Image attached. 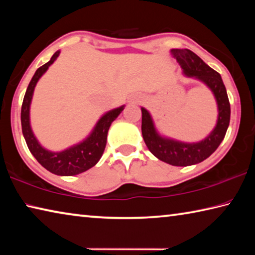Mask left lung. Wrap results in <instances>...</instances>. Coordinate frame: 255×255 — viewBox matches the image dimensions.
<instances>
[{
	"label": "left lung",
	"instance_id": "obj_1",
	"mask_svg": "<svg viewBox=\"0 0 255 255\" xmlns=\"http://www.w3.org/2000/svg\"><path fill=\"white\" fill-rule=\"evenodd\" d=\"M171 54L179 63L185 76L204 82L214 93L218 108L217 124L205 139L198 143H183L159 135L149 112L141 108V133L146 146L154 156L171 165L188 166L205 161L221 145L230 125L231 105L219 73L189 49H171Z\"/></svg>",
	"mask_w": 255,
	"mask_h": 255
}]
</instances>
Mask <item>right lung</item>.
Returning a JSON list of instances; mask_svg holds the SVG:
<instances>
[{
	"label": "right lung",
	"mask_w": 255,
	"mask_h": 255,
	"mask_svg": "<svg viewBox=\"0 0 255 255\" xmlns=\"http://www.w3.org/2000/svg\"><path fill=\"white\" fill-rule=\"evenodd\" d=\"M59 53L60 50L56 51L48 63L38 68L30 81L23 98L22 108H21V126H22L25 143L34 158L51 173L71 176L88 171L99 162L105 152L108 130L112 122L122 114L125 106L116 108L103 115L99 119L96 127L93 128L92 132L81 143L71 146L70 148L64 149L62 152H51L42 147L36 136L33 135L31 126H30V105H31L34 86L37 82L58 57Z\"/></svg>",
	"instance_id": "obj_1"
}]
</instances>
